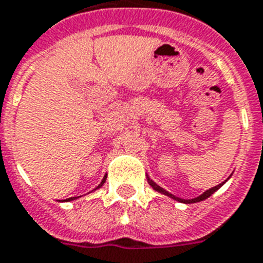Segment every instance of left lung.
Returning <instances> with one entry per match:
<instances>
[{
  "mask_svg": "<svg viewBox=\"0 0 263 263\" xmlns=\"http://www.w3.org/2000/svg\"><path fill=\"white\" fill-rule=\"evenodd\" d=\"M147 179H148V183H149V184H151V187L154 190H155V191H158V193H160V194H164V195L170 196V198H173V199L178 200V202L187 203V204H189V203H196V202H200V200L207 199V198H209V196H210V195H213V194L215 193V191H217L218 189H220V186H222V184H223V183H224V182L220 183V184H218V186L213 187V189H210V190H207V191H204V193H203L202 195H199V196H198V198H194V199H180V198H178V196L173 195V194H170L168 191H165L164 189H162V187H160V186H158V184H156V183L154 182V180L149 179L148 176H147Z\"/></svg>",
  "mask_w": 263,
  "mask_h": 263,
  "instance_id": "1",
  "label": "left lung"
}]
</instances>
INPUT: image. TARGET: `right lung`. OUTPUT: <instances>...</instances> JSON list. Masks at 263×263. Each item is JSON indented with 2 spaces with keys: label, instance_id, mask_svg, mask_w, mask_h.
<instances>
[{
  "label": "right lung",
  "instance_id": "1",
  "mask_svg": "<svg viewBox=\"0 0 263 263\" xmlns=\"http://www.w3.org/2000/svg\"><path fill=\"white\" fill-rule=\"evenodd\" d=\"M105 179H107V176H104V179L101 180V183H100V184H99L98 187H96V189H100V187L103 186V184H104ZM76 198H77V196H74V198H68V199H65V200H67V202H69V200H73V199H76Z\"/></svg>",
  "mask_w": 263,
  "mask_h": 263
}]
</instances>
